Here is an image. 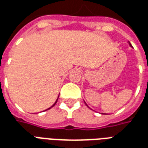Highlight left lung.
Listing matches in <instances>:
<instances>
[{"label": "left lung", "mask_w": 148, "mask_h": 148, "mask_svg": "<svg viewBox=\"0 0 148 148\" xmlns=\"http://www.w3.org/2000/svg\"><path fill=\"white\" fill-rule=\"evenodd\" d=\"M128 43H129V45H130V47H132V46L131 45V43H130V42H128ZM85 104H86V106H87V107H89V106H87V105H86V103L85 102Z\"/></svg>", "instance_id": "1"}]
</instances>
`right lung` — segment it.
<instances>
[{
  "instance_id": "1",
  "label": "right lung",
  "mask_w": 148,
  "mask_h": 148,
  "mask_svg": "<svg viewBox=\"0 0 148 148\" xmlns=\"http://www.w3.org/2000/svg\"><path fill=\"white\" fill-rule=\"evenodd\" d=\"M58 98H57V100H56V101H55V102L54 103V104H53V106H51V107H50V108H48V109H51V108H52V107H53V106H55V104H56V103H57V101H58Z\"/></svg>"
}]
</instances>
